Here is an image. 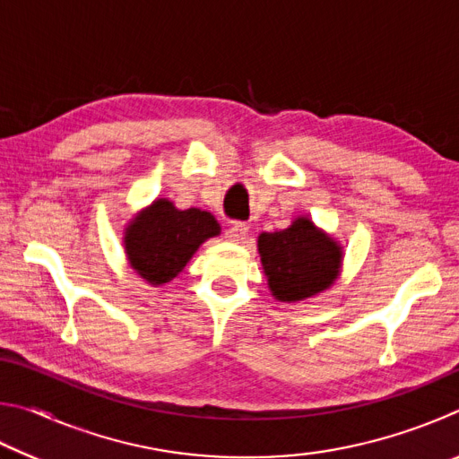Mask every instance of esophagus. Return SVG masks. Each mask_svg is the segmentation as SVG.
<instances>
[{"instance_id":"1","label":"esophagus","mask_w":459,"mask_h":459,"mask_svg":"<svg viewBox=\"0 0 459 459\" xmlns=\"http://www.w3.org/2000/svg\"><path fill=\"white\" fill-rule=\"evenodd\" d=\"M247 235H248V227H247V224L235 222V224H230L229 230H227V240H229V243L240 245V243H245Z\"/></svg>"}]
</instances>
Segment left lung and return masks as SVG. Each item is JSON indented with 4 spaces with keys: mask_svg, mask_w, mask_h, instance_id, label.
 <instances>
[{
    "mask_svg": "<svg viewBox=\"0 0 459 459\" xmlns=\"http://www.w3.org/2000/svg\"><path fill=\"white\" fill-rule=\"evenodd\" d=\"M257 251L271 295L285 304L330 290L344 259L338 240L307 216H298L283 230L261 232Z\"/></svg>",
    "mask_w": 459,
    "mask_h": 459,
    "instance_id": "left-lung-1",
    "label": "left lung"
}]
</instances>
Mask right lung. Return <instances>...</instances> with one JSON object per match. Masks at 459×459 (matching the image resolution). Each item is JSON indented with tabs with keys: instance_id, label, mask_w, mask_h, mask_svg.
Returning a JSON list of instances; mask_svg holds the SVG:
<instances>
[{
	"instance_id": "add662e5",
	"label": "right lung",
	"mask_w": 459,
	"mask_h": 459,
	"mask_svg": "<svg viewBox=\"0 0 459 459\" xmlns=\"http://www.w3.org/2000/svg\"><path fill=\"white\" fill-rule=\"evenodd\" d=\"M221 224L200 208L180 211L172 200L155 198L129 219L123 247L129 267L153 287L172 281L204 240L219 237Z\"/></svg>"
}]
</instances>
